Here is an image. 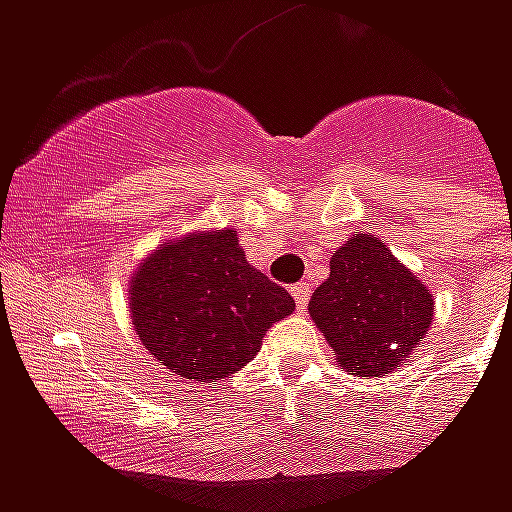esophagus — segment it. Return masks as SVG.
Instances as JSON below:
<instances>
[{"mask_svg":"<svg viewBox=\"0 0 512 512\" xmlns=\"http://www.w3.org/2000/svg\"><path fill=\"white\" fill-rule=\"evenodd\" d=\"M292 297H295L297 308H305V305H308V300H311V287H308L305 281H300V284H292Z\"/></svg>","mask_w":512,"mask_h":512,"instance_id":"esophagus-1","label":"esophagus"}]
</instances>
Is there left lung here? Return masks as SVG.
I'll return each instance as SVG.
<instances>
[{
  "label": "left lung",
  "mask_w": 512,
  "mask_h": 512,
  "mask_svg": "<svg viewBox=\"0 0 512 512\" xmlns=\"http://www.w3.org/2000/svg\"><path fill=\"white\" fill-rule=\"evenodd\" d=\"M342 369L380 377L404 364L433 321V295L377 236L353 233L308 303Z\"/></svg>",
  "instance_id": "left-lung-1"
}]
</instances>
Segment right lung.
Returning <instances> with one entry per match:
<instances>
[{"mask_svg":"<svg viewBox=\"0 0 512 512\" xmlns=\"http://www.w3.org/2000/svg\"><path fill=\"white\" fill-rule=\"evenodd\" d=\"M132 324L151 356L185 380L215 382L257 356L263 335L295 311L287 289L255 271L236 231L193 233L135 271Z\"/></svg>","mask_w":512,"mask_h":512,"instance_id":"obj_1","label":"right lung"}]
</instances>
